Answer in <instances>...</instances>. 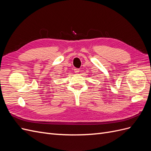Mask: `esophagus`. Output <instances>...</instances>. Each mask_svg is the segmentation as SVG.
<instances>
[{"label": "esophagus", "instance_id": "34e87169", "mask_svg": "<svg viewBox=\"0 0 151 151\" xmlns=\"http://www.w3.org/2000/svg\"><path fill=\"white\" fill-rule=\"evenodd\" d=\"M79 68H74V72H76V73H78L79 72Z\"/></svg>", "mask_w": 151, "mask_h": 151}]
</instances>
